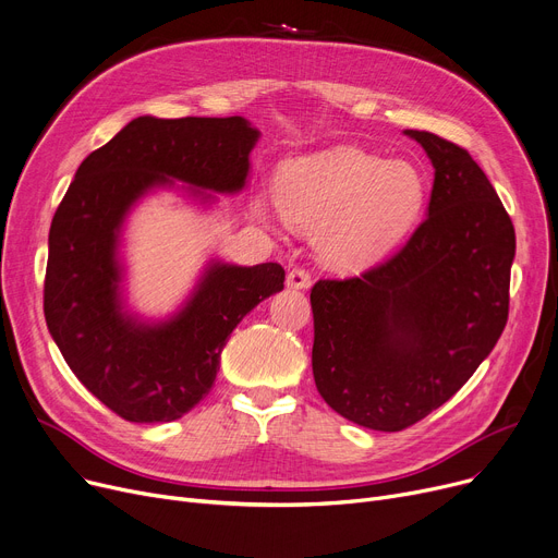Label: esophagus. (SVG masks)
I'll return each mask as SVG.
<instances>
[{
    "label": "esophagus",
    "mask_w": 558,
    "mask_h": 558,
    "mask_svg": "<svg viewBox=\"0 0 558 558\" xmlns=\"http://www.w3.org/2000/svg\"><path fill=\"white\" fill-rule=\"evenodd\" d=\"M287 284L294 287V289H307L312 284V276H310L307 269L294 267L287 274Z\"/></svg>",
    "instance_id": "esophagus-1"
}]
</instances>
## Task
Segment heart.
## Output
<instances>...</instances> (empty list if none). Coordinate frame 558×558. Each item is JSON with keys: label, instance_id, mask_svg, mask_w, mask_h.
Wrapping results in <instances>:
<instances>
[{"label": "heart", "instance_id": "obj_1", "mask_svg": "<svg viewBox=\"0 0 558 558\" xmlns=\"http://www.w3.org/2000/svg\"><path fill=\"white\" fill-rule=\"evenodd\" d=\"M427 196L423 171L355 146H335L289 160L276 175L280 210L303 228H318V253L337 269L385 255L418 221ZM257 213L267 215L259 203Z\"/></svg>", "mask_w": 558, "mask_h": 558}]
</instances>
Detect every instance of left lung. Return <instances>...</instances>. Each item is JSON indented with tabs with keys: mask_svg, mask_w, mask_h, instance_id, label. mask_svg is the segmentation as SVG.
I'll use <instances>...</instances> for the list:
<instances>
[{
	"mask_svg": "<svg viewBox=\"0 0 558 558\" xmlns=\"http://www.w3.org/2000/svg\"><path fill=\"white\" fill-rule=\"evenodd\" d=\"M427 151V217L389 259L312 287L314 383L337 414L400 432L448 402L509 318L515 230L459 144L404 131Z\"/></svg>",
	"mask_w": 558,
	"mask_h": 558,
	"instance_id": "left-lung-1",
	"label": "left lung"
}]
</instances>
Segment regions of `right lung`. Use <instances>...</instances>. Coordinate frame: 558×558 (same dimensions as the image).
Segmentation results:
<instances>
[{
  "label": "right lung",
  "instance_id": "add662e5",
  "mask_svg": "<svg viewBox=\"0 0 558 558\" xmlns=\"http://www.w3.org/2000/svg\"><path fill=\"white\" fill-rule=\"evenodd\" d=\"M257 129L244 117H137L76 169L49 228L45 318L61 353L110 412L169 423L210 393L240 320L284 287L278 262L213 264L190 303L158 326L122 314L117 238L131 205L156 185L240 192Z\"/></svg>",
  "mask_w": 558,
  "mask_h": 558
}]
</instances>
